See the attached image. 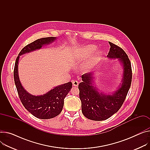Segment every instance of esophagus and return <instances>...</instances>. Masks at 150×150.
I'll use <instances>...</instances> for the list:
<instances>
[{
    "instance_id": "esophagus-1",
    "label": "esophagus",
    "mask_w": 150,
    "mask_h": 150,
    "mask_svg": "<svg viewBox=\"0 0 150 150\" xmlns=\"http://www.w3.org/2000/svg\"><path fill=\"white\" fill-rule=\"evenodd\" d=\"M73 85L74 86H77L79 85V82L77 81H76V80H73Z\"/></svg>"
}]
</instances>
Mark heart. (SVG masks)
Masks as SVG:
<instances>
[{"label":"heart","mask_w":150,"mask_h":150,"mask_svg":"<svg viewBox=\"0 0 150 150\" xmlns=\"http://www.w3.org/2000/svg\"><path fill=\"white\" fill-rule=\"evenodd\" d=\"M96 49V46L94 45H88L86 47H83L82 50L80 57L82 58H86L88 56H89L93 53ZM102 53L101 51H97L94 53V54L91 57V59L88 61V62L85 65V68H89L93 66L101 56Z\"/></svg>","instance_id":"b5f03b06"}]
</instances>
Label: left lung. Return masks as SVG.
I'll return each instance as SVG.
<instances>
[{"label":"left lung","instance_id":"1","mask_svg":"<svg viewBox=\"0 0 150 150\" xmlns=\"http://www.w3.org/2000/svg\"><path fill=\"white\" fill-rule=\"evenodd\" d=\"M109 43L110 48L108 58L118 59L122 68L121 82L117 89L108 94L98 89L95 83L94 72L83 74L82 82L78 86L79 97L82 102V112L85 117L94 121L106 120L118 111L132 82L131 63L127 55L117 45L111 42Z\"/></svg>","mask_w":150,"mask_h":150}]
</instances>
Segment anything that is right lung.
Segmentation results:
<instances>
[{
	"mask_svg": "<svg viewBox=\"0 0 150 150\" xmlns=\"http://www.w3.org/2000/svg\"><path fill=\"white\" fill-rule=\"evenodd\" d=\"M56 39V37L42 38L29 44L19 53L15 63L14 82L22 104L34 117L42 120L53 118L61 112L64 98L72 88V83L70 82L56 86L43 95H32L21 83L18 76V62L20 56L41 49L42 46L53 42Z\"/></svg>",
	"mask_w": 150,
	"mask_h": 150,
	"instance_id": "add662e5",
	"label": "right lung"
}]
</instances>
